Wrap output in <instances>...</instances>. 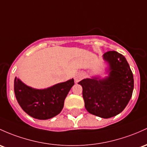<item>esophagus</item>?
I'll list each match as a JSON object with an SVG mask.
<instances>
[{
  "label": "esophagus",
  "instance_id": "34e87169",
  "mask_svg": "<svg viewBox=\"0 0 147 147\" xmlns=\"http://www.w3.org/2000/svg\"><path fill=\"white\" fill-rule=\"evenodd\" d=\"M84 77V74L82 72H78L75 75V82H79L80 81H81Z\"/></svg>",
  "mask_w": 147,
  "mask_h": 147
}]
</instances>
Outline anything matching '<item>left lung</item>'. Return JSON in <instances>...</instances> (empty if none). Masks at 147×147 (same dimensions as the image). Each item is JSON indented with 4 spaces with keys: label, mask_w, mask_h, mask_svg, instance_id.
Returning a JSON list of instances; mask_svg holds the SVG:
<instances>
[{
    "label": "left lung",
    "mask_w": 147,
    "mask_h": 147,
    "mask_svg": "<svg viewBox=\"0 0 147 147\" xmlns=\"http://www.w3.org/2000/svg\"><path fill=\"white\" fill-rule=\"evenodd\" d=\"M109 64V77L102 80L84 79L79 82L82 86V96L86 110L90 114L108 119L125 109L132 97L134 88L133 75L126 59L117 51L103 54Z\"/></svg>",
    "instance_id": "left-lung-1"
}]
</instances>
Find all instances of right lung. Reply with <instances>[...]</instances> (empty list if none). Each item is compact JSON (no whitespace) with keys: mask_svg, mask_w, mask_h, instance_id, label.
<instances>
[{"mask_svg":"<svg viewBox=\"0 0 147 147\" xmlns=\"http://www.w3.org/2000/svg\"><path fill=\"white\" fill-rule=\"evenodd\" d=\"M74 80L57 84L46 89H35L15 77L14 89L17 102L22 109L35 119L45 120L55 117L63 109Z\"/></svg>","mask_w":147,"mask_h":147,"instance_id":"add662e5","label":"right lung"}]
</instances>
